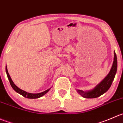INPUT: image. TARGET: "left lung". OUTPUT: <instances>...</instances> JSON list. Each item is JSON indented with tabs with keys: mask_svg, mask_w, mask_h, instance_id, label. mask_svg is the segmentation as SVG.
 <instances>
[{
	"mask_svg": "<svg viewBox=\"0 0 123 123\" xmlns=\"http://www.w3.org/2000/svg\"><path fill=\"white\" fill-rule=\"evenodd\" d=\"M117 69V59L115 53L114 52V59L112 66L108 75L103 79L102 82H100L95 88L91 91L83 92L82 90H78L77 92L80 95L87 99H93L100 96L107 92L110 88L112 81L115 78V74Z\"/></svg>",
	"mask_w": 123,
	"mask_h": 123,
	"instance_id": "8db88e82",
	"label": "left lung"
}]
</instances>
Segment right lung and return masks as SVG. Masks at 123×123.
Returning <instances> with one entry per match:
<instances>
[{
	"instance_id": "obj_1",
	"label": "right lung",
	"mask_w": 123,
	"mask_h": 123,
	"mask_svg": "<svg viewBox=\"0 0 123 123\" xmlns=\"http://www.w3.org/2000/svg\"><path fill=\"white\" fill-rule=\"evenodd\" d=\"M6 72L7 76H8V79H9V82H10L11 86V87H12L13 89H14L17 93H19V94H20L21 95H22L23 96L25 97V98H28V99H37V98H41V97H42V96L45 94L49 90V89H50V88H49V89L45 91V92H42V93H37V94H33V93H27V92H25V91L23 90H21L20 88H19L18 87H17V86L14 84L13 81H12L11 78L10 76H9V73H8V70H7L6 66Z\"/></svg>"
}]
</instances>
